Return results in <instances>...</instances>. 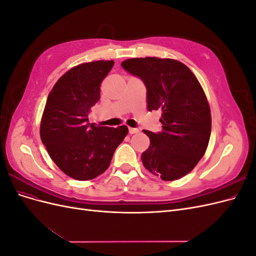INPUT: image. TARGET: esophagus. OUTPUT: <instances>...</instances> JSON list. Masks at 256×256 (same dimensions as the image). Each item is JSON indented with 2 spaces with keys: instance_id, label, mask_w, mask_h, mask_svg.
Segmentation results:
<instances>
[{
  "instance_id": "34e87169",
  "label": "esophagus",
  "mask_w": 256,
  "mask_h": 256,
  "mask_svg": "<svg viewBox=\"0 0 256 256\" xmlns=\"http://www.w3.org/2000/svg\"><path fill=\"white\" fill-rule=\"evenodd\" d=\"M128 131H129L130 134H138V128H130V127H129Z\"/></svg>"
}]
</instances>
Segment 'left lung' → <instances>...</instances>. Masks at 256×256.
I'll return each mask as SVG.
<instances>
[{"label":"left lung","mask_w":256,"mask_h":256,"mask_svg":"<svg viewBox=\"0 0 256 256\" xmlns=\"http://www.w3.org/2000/svg\"><path fill=\"white\" fill-rule=\"evenodd\" d=\"M122 67L144 83L148 111L162 110V131L143 130L150 140L143 166L164 180H180L204 156L210 138V109L202 86L187 66L171 58H130Z\"/></svg>","instance_id":"obj_1"}]
</instances>
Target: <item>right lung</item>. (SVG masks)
I'll return each mask as SVG.
<instances>
[{
  "mask_svg": "<svg viewBox=\"0 0 256 256\" xmlns=\"http://www.w3.org/2000/svg\"><path fill=\"white\" fill-rule=\"evenodd\" d=\"M114 60L76 66L58 79L48 95L40 138L60 171L76 180H92L109 168L113 154L128 134L126 126L97 127L88 122L100 98V84Z\"/></svg>",
  "mask_w": 256,
  "mask_h": 256,
  "instance_id": "obj_1",
  "label": "right lung"
}]
</instances>
